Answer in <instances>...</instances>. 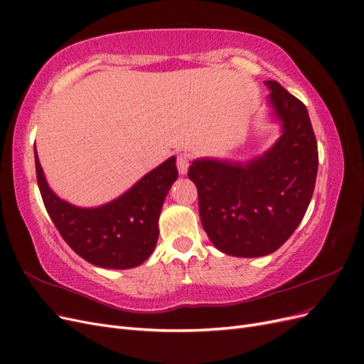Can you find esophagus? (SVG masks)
<instances>
[{"mask_svg": "<svg viewBox=\"0 0 364 364\" xmlns=\"http://www.w3.org/2000/svg\"><path fill=\"white\" fill-rule=\"evenodd\" d=\"M176 167H178V171H179V174H182V176L188 173L190 156L185 155V153H181V155L178 156V159H176Z\"/></svg>", "mask_w": 364, "mask_h": 364, "instance_id": "34e87169", "label": "esophagus"}]
</instances>
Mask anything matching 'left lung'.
Segmentation results:
<instances>
[{
    "instance_id": "8db88e82",
    "label": "left lung",
    "mask_w": 364,
    "mask_h": 364,
    "mask_svg": "<svg viewBox=\"0 0 364 364\" xmlns=\"http://www.w3.org/2000/svg\"><path fill=\"white\" fill-rule=\"evenodd\" d=\"M269 105L282 135L247 162L197 159L188 178L211 243L226 255L257 258L278 250L304 218L318 167L317 142L305 105L274 80Z\"/></svg>"
}]
</instances>
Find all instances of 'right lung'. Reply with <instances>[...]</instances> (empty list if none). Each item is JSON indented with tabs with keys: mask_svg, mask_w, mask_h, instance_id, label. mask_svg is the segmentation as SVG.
Wrapping results in <instances>:
<instances>
[{
	"mask_svg": "<svg viewBox=\"0 0 364 364\" xmlns=\"http://www.w3.org/2000/svg\"><path fill=\"white\" fill-rule=\"evenodd\" d=\"M36 178L43 205L62 238L77 255L103 269H132L156 246L162 203L178 179L171 156L147 173L118 199L97 208H79L53 193L35 150Z\"/></svg>",
	"mask_w": 364,
	"mask_h": 364,
	"instance_id": "add662e5",
	"label": "right lung"
}]
</instances>
